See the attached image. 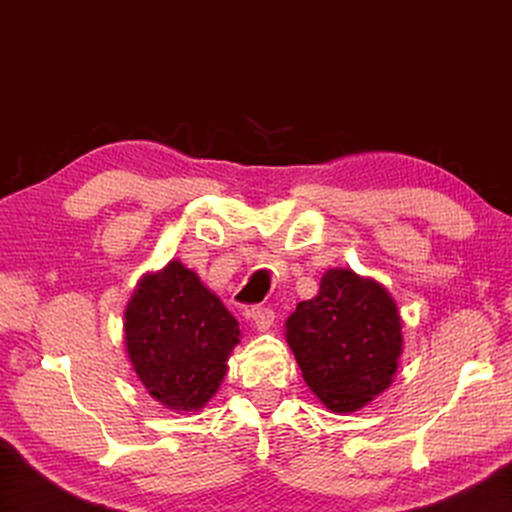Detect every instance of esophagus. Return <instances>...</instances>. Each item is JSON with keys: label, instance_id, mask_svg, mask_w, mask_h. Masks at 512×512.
Returning <instances> with one entry per match:
<instances>
[{"label": "esophagus", "instance_id": "obj_1", "mask_svg": "<svg viewBox=\"0 0 512 512\" xmlns=\"http://www.w3.org/2000/svg\"><path fill=\"white\" fill-rule=\"evenodd\" d=\"M248 318L253 320V325L259 329V332H266V329H271L275 314H273V309H268V307H253V309H248Z\"/></svg>", "mask_w": 512, "mask_h": 512}]
</instances>
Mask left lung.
Returning <instances> with one entry per match:
<instances>
[{
  "label": "left lung",
  "mask_w": 512,
  "mask_h": 512,
  "mask_svg": "<svg viewBox=\"0 0 512 512\" xmlns=\"http://www.w3.org/2000/svg\"><path fill=\"white\" fill-rule=\"evenodd\" d=\"M287 343L311 393L329 411L350 413L391 386L402 354V318L379 282L329 268L318 296L289 316Z\"/></svg>",
  "instance_id": "obj_1"
}]
</instances>
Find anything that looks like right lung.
I'll return each instance as SVG.
<instances>
[{
	"label": "right lung",
	"instance_id": "obj_1",
	"mask_svg": "<svg viewBox=\"0 0 512 512\" xmlns=\"http://www.w3.org/2000/svg\"><path fill=\"white\" fill-rule=\"evenodd\" d=\"M239 334L237 318L178 259L146 273L124 311L135 375L171 411H201L210 402Z\"/></svg>",
	"mask_w": 512,
	"mask_h": 512
}]
</instances>
